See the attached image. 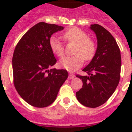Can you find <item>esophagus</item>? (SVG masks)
Wrapping results in <instances>:
<instances>
[{"label": "esophagus", "instance_id": "1", "mask_svg": "<svg viewBox=\"0 0 132 132\" xmlns=\"http://www.w3.org/2000/svg\"><path fill=\"white\" fill-rule=\"evenodd\" d=\"M75 77V75L72 73H70L69 74V76H68V79H73Z\"/></svg>", "mask_w": 132, "mask_h": 132}]
</instances>
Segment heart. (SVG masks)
Instances as JSON below:
<instances>
[{
  "instance_id": "b5f03b06",
  "label": "heart",
  "mask_w": 132,
  "mask_h": 132,
  "mask_svg": "<svg viewBox=\"0 0 132 132\" xmlns=\"http://www.w3.org/2000/svg\"><path fill=\"white\" fill-rule=\"evenodd\" d=\"M65 40L73 42L76 46L73 51L75 54L70 57H64L60 61V66L68 70L74 71L82 66L84 59L86 61L92 60L96 52V44L92 40L88 38V35L83 30L77 27L70 28L63 34ZM49 45L54 54L62 57L64 53V47L62 42L56 37L50 39Z\"/></svg>"
}]
</instances>
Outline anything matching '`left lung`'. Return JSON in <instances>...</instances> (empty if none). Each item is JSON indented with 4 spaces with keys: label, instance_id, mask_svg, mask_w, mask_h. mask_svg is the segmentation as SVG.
Instances as JSON below:
<instances>
[{
    "label": "left lung",
    "instance_id": "obj_1",
    "mask_svg": "<svg viewBox=\"0 0 132 132\" xmlns=\"http://www.w3.org/2000/svg\"><path fill=\"white\" fill-rule=\"evenodd\" d=\"M90 29L96 34L97 48L94 56L83 71L88 75H77L83 86L76 92L77 100L88 108L103 105L116 90L120 80L121 52L112 34L102 26L94 24Z\"/></svg>",
    "mask_w": 132,
    "mask_h": 132
}]
</instances>
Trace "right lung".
<instances>
[{
    "mask_svg": "<svg viewBox=\"0 0 132 132\" xmlns=\"http://www.w3.org/2000/svg\"><path fill=\"white\" fill-rule=\"evenodd\" d=\"M64 27L41 22L18 43L12 58L13 83L20 96L32 106L45 108L56 99L68 78L67 70L50 69L57 62L49 41Z\"/></svg>",
    "mask_w": 132,
    "mask_h": 132,
    "instance_id": "add662e5",
    "label": "right lung"
}]
</instances>
